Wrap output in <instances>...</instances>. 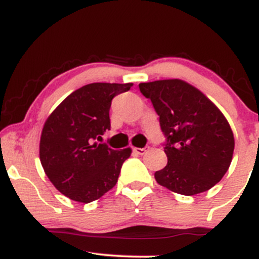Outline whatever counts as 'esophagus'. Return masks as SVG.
Segmentation results:
<instances>
[{"instance_id":"1","label":"esophagus","mask_w":259,"mask_h":259,"mask_svg":"<svg viewBox=\"0 0 259 259\" xmlns=\"http://www.w3.org/2000/svg\"><path fill=\"white\" fill-rule=\"evenodd\" d=\"M148 150H150V147H145V148H139V147H136V148H134L133 152L136 153V154H140V156H142V154L146 153Z\"/></svg>"}]
</instances>
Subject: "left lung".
<instances>
[{
  "mask_svg": "<svg viewBox=\"0 0 259 259\" xmlns=\"http://www.w3.org/2000/svg\"><path fill=\"white\" fill-rule=\"evenodd\" d=\"M159 115L168 163L154 173L159 185L192 196L222 180L233 159L235 140L227 118L204 94L180 79L139 84Z\"/></svg>",
  "mask_w": 259,
  "mask_h": 259,
  "instance_id": "left-lung-1",
  "label": "left lung"
}]
</instances>
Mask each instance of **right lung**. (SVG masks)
I'll return each instance as SVG.
<instances>
[{
  "label": "right lung",
  "instance_id": "1",
  "mask_svg": "<svg viewBox=\"0 0 259 259\" xmlns=\"http://www.w3.org/2000/svg\"><path fill=\"white\" fill-rule=\"evenodd\" d=\"M132 86V82L82 86L62 101L45 121L40 139L41 164L56 189L70 200L89 203L117 184L132 148L117 151L94 141L111 129L113 97Z\"/></svg>",
  "mask_w": 259,
  "mask_h": 259
}]
</instances>
